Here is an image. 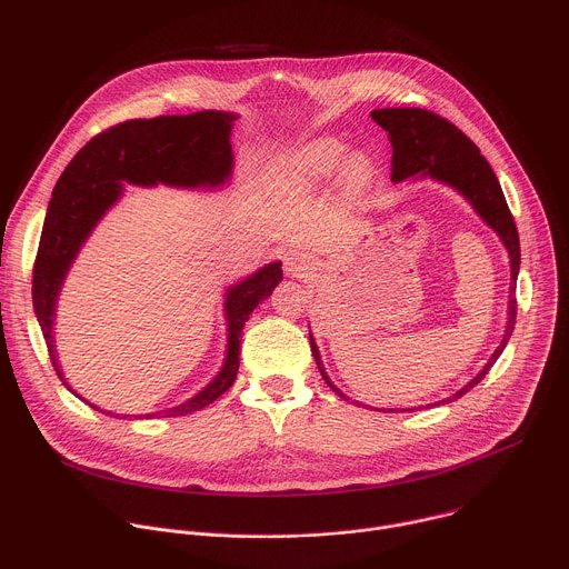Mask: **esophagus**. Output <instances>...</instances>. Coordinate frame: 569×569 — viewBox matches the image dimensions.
<instances>
[{"mask_svg": "<svg viewBox=\"0 0 569 569\" xmlns=\"http://www.w3.org/2000/svg\"><path fill=\"white\" fill-rule=\"evenodd\" d=\"M283 270L288 277H306L310 270H312V263H310V257L303 252V250H288L283 254Z\"/></svg>", "mask_w": 569, "mask_h": 569, "instance_id": "34e87169", "label": "esophagus"}]
</instances>
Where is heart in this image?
<instances>
[{"mask_svg":"<svg viewBox=\"0 0 569 569\" xmlns=\"http://www.w3.org/2000/svg\"><path fill=\"white\" fill-rule=\"evenodd\" d=\"M347 161V148L338 141H317L308 146L292 164V173L299 180L317 182V180H327L333 178L336 173L342 171Z\"/></svg>","mask_w":569,"mask_h":569,"instance_id":"heart-1","label":"heart"}]
</instances>
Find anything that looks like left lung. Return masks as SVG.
<instances>
[{
    "instance_id": "obj_1",
    "label": "left lung",
    "mask_w": 569,
    "mask_h": 569,
    "mask_svg": "<svg viewBox=\"0 0 569 569\" xmlns=\"http://www.w3.org/2000/svg\"><path fill=\"white\" fill-rule=\"evenodd\" d=\"M371 119L387 132V137L391 141V150H393L391 182L398 184L408 178L410 180L430 178L439 184L455 189L475 209V213L500 236L502 246L509 252L511 290H509V312H507L509 317H507L505 338H502L500 347L493 351V356L489 358V362L483 365V369L468 385H463L457 393L439 400V402H450V400L461 398L466 391H470L486 373L491 371V367L496 365V360L502 356L505 347L511 340V333L516 327L513 292H516V281H518V272H520L518 229H516L513 216L509 211L502 187H500L491 164L483 159L479 148L459 128H455L448 119H443L435 112L421 110V108H382V110H373ZM308 336H310V351L319 367L321 378L327 380V385L331 389H336L342 398H347L331 382L327 369H323L315 338H312V333H308ZM439 402H430V405H439ZM415 410H419V408H415Z\"/></svg>"
}]
</instances>
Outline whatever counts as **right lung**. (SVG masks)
Masks as SVG:
<instances>
[{"instance_id": "1", "label": "right lung", "mask_w": 569, "mask_h": 569, "mask_svg": "<svg viewBox=\"0 0 569 569\" xmlns=\"http://www.w3.org/2000/svg\"><path fill=\"white\" fill-rule=\"evenodd\" d=\"M236 119L238 114L233 112L202 110L184 117L176 114L119 123L80 148L56 182L33 268V308L51 365L62 385L76 398L86 400L62 376L53 342V319L64 277L80 248L86 246L101 218L121 200L123 182L134 187L167 184L202 191L224 187L233 173L229 137ZM281 279V261H274L229 286L224 292L227 353L218 376L176 408L139 415L137 419L184 417L207 408L209 402L222 396L238 373L242 327H246L252 310L272 295ZM86 402L90 408L101 410L99 405L90 400ZM101 412L121 417L106 410ZM128 417L134 415H123V419Z\"/></svg>"}]
</instances>
